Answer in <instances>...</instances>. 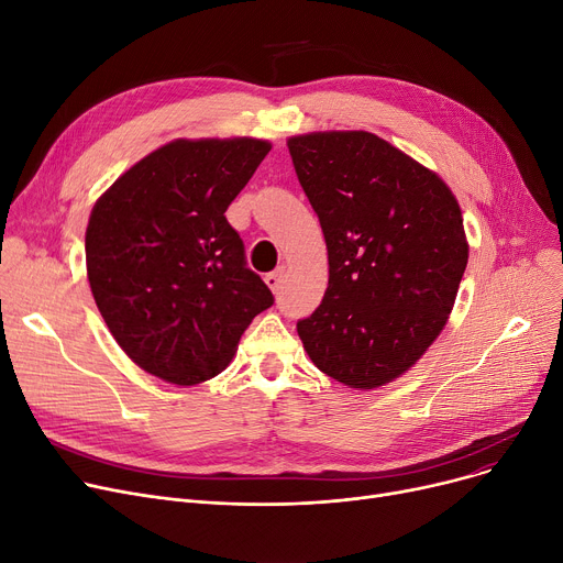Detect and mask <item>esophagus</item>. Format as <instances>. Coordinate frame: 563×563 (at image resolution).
<instances>
[{
    "label": "esophagus",
    "mask_w": 563,
    "mask_h": 563,
    "mask_svg": "<svg viewBox=\"0 0 563 563\" xmlns=\"http://www.w3.org/2000/svg\"><path fill=\"white\" fill-rule=\"evenodd\" d=\"M283 276H285V266H278L276 272H269L264 276V283L269 285L272 291H278L280 289V283H283Z\"/></svg>",
    "instance_id": "esophagus-1"
}]
</instances>
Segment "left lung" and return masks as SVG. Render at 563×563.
I'll use <instances>...</instances> for the list:
<instances>
[{
  "label": "left lung",
  "instance_id": "1",
  "mask_svg": "<svg viewBox=\"0 0 563 563\" xmlns=\"http://www.w3.org/2000/svg\"><path fill=\"white\" fill-rule=\"evenodd\" d=\"M329 251L321 306L297 323L310 361L372 390L416 365L445 329L467 264L459 200L372 132L287 141Z\"/></svg>",
  "mask_w": 563,
  "mask_h": 563
}]
</instances>
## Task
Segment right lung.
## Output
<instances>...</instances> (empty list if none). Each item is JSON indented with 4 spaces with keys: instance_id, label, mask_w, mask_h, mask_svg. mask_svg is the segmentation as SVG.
<instances>
[{
    "instance_id": "add662e5",
    "label": "right lung",
    "mask_w": 563,
    "mask_h": 563,
    "mask_svg": "<svg viewBox=\"0 0 563 563\" xmlns=\"http://www.w3.org/2000/svg\"><path fill=\"white\" fill-rule=\"evenodd\" d=\"M269 151L251 136L175 139L93 205L88 283L113 340L147 374L175 386L214 378L274 306L225 219Z\"/></svg>"
}]
</instances>
